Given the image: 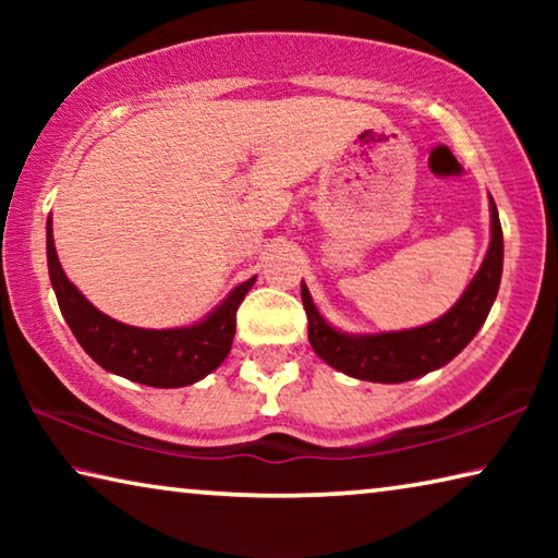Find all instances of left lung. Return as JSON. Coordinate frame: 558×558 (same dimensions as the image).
I'll list each match as a JSON object with an SVG mask.
<instances>
[{"instance_id": "1", "label": "left lung", "mask_w": 558, "mask_h": 558, "mask_svg": "<svg viewBox=\"0 0 558 558\" xmlns=\"http://www.w3.org/2000/svg\"><path fill=\"white\" fill-rule=\"evenodd\" d=\"M505 241L495 199L489 196V248L485 260L460 300L433 323L399 332L352 335L327 323L302 282V305L307 313V337L315 354L332 369L362 381L401 384L436 372L456 359L480 332L493 310L502 280Z\"/></svg>"}]
</instances>
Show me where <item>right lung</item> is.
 Returning <instances> with one entry per match:
<instances>
[{
  "label": "right lung",
  "mask_w": 558,
  "mask_h": 558,
  "mask_svg": "<svg viewBox=\"0 0 558 558\" xmlns=\"http://www.w3.org/2000/svg\"><path fill=\"white\" fill-rule=\"evenodd\" d=\"M46 263L61 315L73 337L102 369L155 389H179L202 381L229 356L235 335V310L258 276L235 286L199 323L172 329L132 327L88 302L65 278L53 243L51 216L46 221Z\"/></svg>",
  "instance_id": "1"
}]
</instances>
